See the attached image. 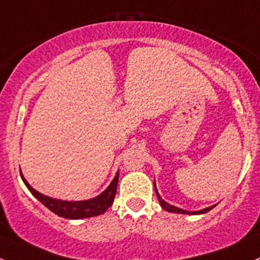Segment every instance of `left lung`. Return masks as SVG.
<instances>
[{
    "label": "left lung",
    "instance_id": "left-lung-1",
    "mask_svg": "<svg viewBox=\"0 0 260 260\" xmlns=\"http://www.w3.org/2000/svg\"><path fill=\"white\" fill-rule=\"evenodd\" d=\"M154 186H155V184H154ZM155 191H156L157 199H159V203H160V205H161V207H162V209H165V210H168V211H171V213H179V214H203V213H207V211L211 210L214 207H215V205H213V207L205 208V209H202V210H199V211H186V210L180 209V208H176V207H173V205L168 204V203L165 202V200H162L161 198H160V195L157 194L156 188H155Z\"/></svg>",
    "mask_w": 260,
    "mask_h": 260
}]
</instances>
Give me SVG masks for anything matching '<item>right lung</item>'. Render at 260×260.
I'll list each match as a JSON object with an SVG mask.
<instances>
[{
    "mask_svg": "<svg viewBox=\"0 0 260 260\" xmlns=\"http://www.w3.org/2000/svg\"><path fill=\"white\" fill-rule=\"evenodd\" d=\"M21 178H22L23 183L27 186V189L31 191V194L34 195L36 199H39L45 207L49 208L52 213H55L56 215L65 219H82L100 215V214H104L111 207L112 202H114L115 194H116L117 181H119V173L116 174L114 180L111 181V184L108 186V189H106L105 191L101 192L100 195H98V197L93 198V199L84 200V202H63V200L52 199V198L45 197L44 194L36 191L32 186H30V184L26 181V179L23 178L22 174H21Z\"/></svg>",
    "mask_w": 260,
    "mask_h": 260,
    "instance_id": "obj_1",
    "label": "right lung"
}]
</instances>
